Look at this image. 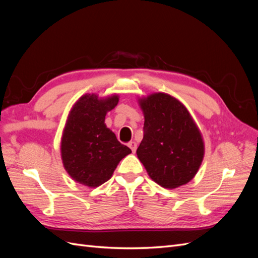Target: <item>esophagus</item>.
I'll return each instance as SVG.
<instances>
[{
  "mask_svg": "<svg viewBox=\"0 0 258 258\" xmlns=\"http://www.w3.org/2000/svg\"><path fill=\"white\" fill-rule=\"evenodd\" d=\"M128 146L131 148L132 153H136V151H137V143H136V142H134V141L129 142V143H128Z\"/></svg>",
  "mask_w": 258,
  "mask_h": 258,
  "instance_id": "obj_1",
  "label": "esophagus"
}]
</instances>
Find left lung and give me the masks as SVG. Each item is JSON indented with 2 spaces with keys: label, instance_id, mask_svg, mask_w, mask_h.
Returning a JSON list of instances; mask_svg holds the SVG:
<instances>
[{
  "label": "left lung",
  "instance_id": "obj_1",
  "mask_svg": "<svg viewBox=\"0 0 258 258\" xmlns=\"http://www.w3.org/2000/svg\"><path fill=\"white\" fill-rule=\"evenodd\" d=\"M145 121L138 158L148 175L165 188L188 183L197 173L205 147L186 107L166 93L141 100Z\"/></svg>",
  "mask_w": 258,
  "mask_h": 258
}]
</instances>
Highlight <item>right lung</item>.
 Masks as SVG:
<instances>
[{
    "label": "right lung",
    "instance_id": "right-lung-1",
    "mask_svg": "<svg viewBox=\"0 0 258 258\" xmlns=\"http://www.w3.org/2000/svg\"><path fill=\"white\" fill-rule=\"evenodd\" d=\"M117 103V96L99 100L96 95H85L70 113L61 156L68 173L76 182L100 186L111 178L118 162L131 153L104 123L106 112Z\"/></svg>",
    "mask_w": 258,
    "mask_h": 258
}]
</instances>
